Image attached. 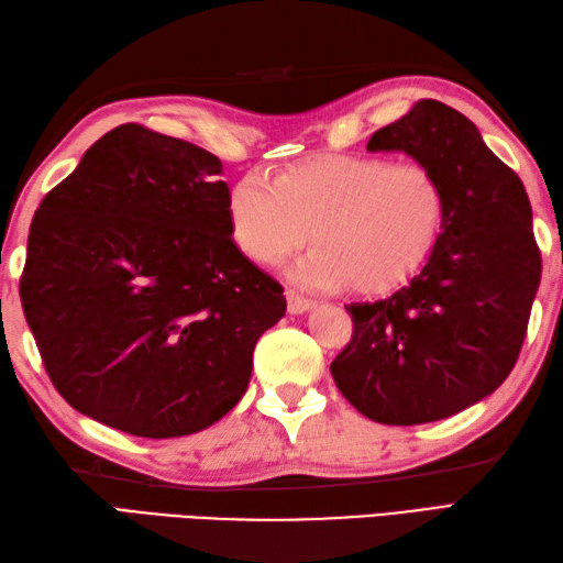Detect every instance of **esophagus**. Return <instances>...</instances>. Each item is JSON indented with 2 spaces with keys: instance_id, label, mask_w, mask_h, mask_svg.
Wrapping results in <instances>:
<instances>
[{
  "instance_id": "obj_1",
  "label": "esophagus",
  "mask_w": 563,
  "mask_h": 563,
  "mask_svg": "<svg viewBox=\"0 0 563 563\" xmlns=\"http://www.w3.org/2000/svg\"><path fill=\"white\" fill-rule=\"evenodd\" d=\"M314 307V300H307L300 292L288 290V312L290 314H305L307 309Z\"/></svg>"
}]
</instances>
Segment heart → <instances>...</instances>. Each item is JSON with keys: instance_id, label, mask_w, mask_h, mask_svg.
<instances>
[{"instance_id": "b5f03b06", "label": "heart", "mask_w": 563, "mask_h": 563, "mask_svg": "<svg viewBox=\"0 0 563 563\" xmlns=\"http://www.w3.org/2000/svg\"><path fill=\"white\" fill-rule=\"evenodd\" d=\"M234 244L258 263H280L312 232L314 249L292 278L312 290L351 285L361 295L399 288L423 266L445 220V188L421 162L324 154L268 181L246 174L227 194Z\"/></svg>"}]
</instances>
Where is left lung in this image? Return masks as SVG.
Segmentation results:
<instances>
[{
  "mask_svg": "<svg viewBox=\"0 0 563 563\" xmlns=\"http://www.w3.org/2000/svg\"><path fill=\"white\" fill-rule=\"evenodd\" d=\"M367 150L430 166L445 220L404 288L345 307L353 339L331 375L369 421H440L496 391L518 361L542 278L530 198L470 118L433 99L379 128Z\"/></svg>",
  "mask_w": 563,
  "mask_h": 563,
  "instance_id": "1",
  "label": "left lung"
}]
</instances>
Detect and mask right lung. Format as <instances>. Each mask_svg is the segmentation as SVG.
Returning <instances> with one entry per match:
<instances>
[{
	"label": "right lung",
	"instance_id": "1",
	"mask_svg": "<svg viewBox=\"0 0 563 563\" xmlns=\"http://www.w3.org/2000/svg\"><path fill=\"white\" fill-rule=\"evenodd\" d=\"M214 154L125 123L35 210L21 305L47 377L79 413L178 438L244 397L278 280L236 249Z\"/></svg>",
	"mask_w": 563,
	"mask_h": 563
}]
</instances>
